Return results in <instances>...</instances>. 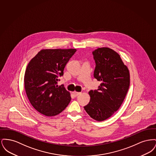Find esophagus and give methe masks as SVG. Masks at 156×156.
I'll list each match as a JSON object with an SVG mask.
<instances>
[{"label":"esophagus","mask_w":156,"mask_h":156,"mask_svg":"<svg viewBox=\"0 0 156 156\" xmlns=\"http://www.w3.org/2000/svg\"><path fill=\"white\" fill-rule=\"evenodd\" d=\"M81 92H76V91H74V92H73V94H74V95L75 97H76V96L79 95L80 94H81Z\"/></svg>","instance_id":"1"}]
</instances>
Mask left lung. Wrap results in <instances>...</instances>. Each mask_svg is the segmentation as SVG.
<instances>
[{
    "instance_id": "1",
    "label": "left lung",
    "mask_w": 156,
    "mask_h": 156,
    "mask_svg": "<svg viewBox=\"0 0 156 156\" xmlns=\"http://www.w3.org/2000/svg\"><path fill=\"white\" fill-rule=\"evenodd\" d=\"M96 62L94 77L101 82L98 89L90 90L89 104L84 109L89 116L101 122L117 111L130 85V73L118 53L108 47L93 51Z\"/></svg>"
}]
</instances>
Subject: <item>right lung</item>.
<instances>
[{"label":"right lung","instance_id":"obj_1","mask_svg":"<svg viewBox=\"0 0 156 156\" xmlns=\"http://www.w3.org/2000/svg\"><path fill=\"white\" fill-rule=\"evenodd\" d=\"M76 50L43 49L29 62L24 76V88L30 104L45 116H54L63 111L71 98L58 77Z\"/></svg>","mask_w":156,"mask_h":156}]
</instances>
